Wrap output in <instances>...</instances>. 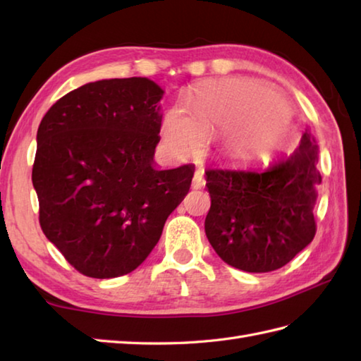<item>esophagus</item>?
I'll use <instances>...</instances> for the list:
<instances>
[{
  "label": "esophagus",
  "instance_id": "1",
  "mask_svg": "<svg viewBox=\"0 0 361 361\" xmlns=\"http://www.w3.org/2000/svg\"><path fill=\"white\" fill-rule=\"evenodd\" d=\"M204 173L203 171H197L194 173V180H192V188L194 189H202L204 186Z\"/></svg>",
  "mask_w": 361,
  "mask_h": 361
}]
</instances>
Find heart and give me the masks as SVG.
<instances>
[{"label": "heart", "instance_id": "obj_1", "mask_svg": "<svg viewBox=\"0 0 361 361\" xmlns=\"http://www.w3.org/2000/svg\"><path fill=\"white\" fill-rule=\"evenodd\" d=\"M273 91L242 80L208 82L190 96V114L176 105L163 119V140L175 155L202 150L209 136L225 133L224 150L234 158L270 155L279 147L291 126V111L265 102L276 99Z\"/></svg>", "mask_w": 361, "mask_h": 361}]
</instances>
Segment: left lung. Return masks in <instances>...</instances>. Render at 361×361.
<instances>
[{"mask_svg": "<svg viewBox=\"0 0 361 361\" xmlns=\"http://www.w3.org/2000/svg\"><path fill=\"white\" fill-rule=\"evenodd\" d=\"M318 145L305 130L299 147L267 167H211L204 231L220 259L248 273L288 264L317 233Z\"/></svg>", "mask_w": 361, "mask_h": 361, "instance_id": "1", "label": "left lung"}]
</instances>
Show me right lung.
Masks as SVG:
<instances>
[{"label": "right lung", "mask_w": 361, "mask_h": 361, "mask_svg": "<svg viewBox=\"0 0 361 361\" xmlns=\"http://www.w3.org/2000/svg\"><path fill=\"white\" fill-rule=\"evenodd\" d=\"M163 93L145 78L91 82L60 97L38 126V220L88 278L140 267L189 192L192 166L153 167Z\"/></svg>", "instance_id": "add662e5"}]
</instances>
